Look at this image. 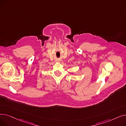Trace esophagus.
Masks as SVG:
<instances>
[{"label":"esophagus","mask_w":126,"mask_h":126,"mask_svg":"<svg viewBox=\"0 0 126 126\" xmlns=\"http://www.w3.org/2000/svg\"><path fill=\"white\" fill-rule=\"evenodd\" d=\"M56 62H60V60H57V61H56Z\"/></svg>","instance_id":"esophagus-1"}]
</instances>
